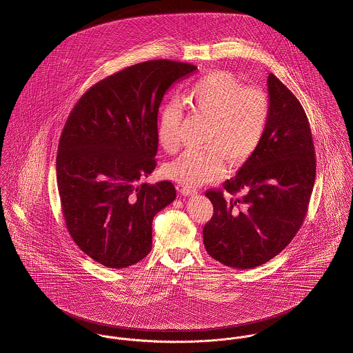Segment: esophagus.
I'll list each match as a JSON object with an SVG mask.
<instances>
[{"mask_svg": "<svg viewBox=\"0 0 353 353\" xmlns=\"http://www.w3.org/2000/svg\"><path fill=\"white\" fill-rule=\"evenodd\" d=\"M179 190H180V193H181V194H184V196H192V194H194V193H196V190H190V188H185V187H181Z\"/></svg>", "mask_w": 353, "mask_h": 353, "instance_id": "1", "label": "esophagus"}]
</instances>
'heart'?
Returning a JSON list of instances; mask_svg holds the SVG:
<instances>
[{
	"label": "heart",
	"mask_w": 353,
	"mask_h": 353,
	"mask_svg": "<svg viewBox=\"0 0 353 353\" xmlns=\"http://www.w3.org/2000/svg\"><path fill=\"white\" fill-rule=\"evenodd\" d=\"M185 103L196 115L208 118L201 150L190 149L163 169L166 179L185 187L220 180L225 163L242 166L258 150L268 129L270 99L258 87H244L228 71H212L192 83L185 92ZM184 108L169 101L157 119V139L168 153H176L181 145Z\"/></svg>",
	"instance_id": "obj_1"
}]
</instances>
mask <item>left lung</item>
<instances>
[{
    "instance_id": "1",
    "label": "left lung",
    "mask_w": 353,
    "mask_h": 353,
    "mask_svg": "<svg viewBox=\"0 0 353 353\" xmlns=\"http://www.w3.org/2000/svg\"><path fill=\"white\" fill-rule=\"evenodd\" d=\"M270 117L252 157L223 190H207L214 216L204 225L207 252L235 269H254L278 255L299 232L316 180L313 137L294 94L270 74Z\"/></svg>"
}]
</instances>
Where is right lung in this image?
I'll use <instances>...</instances> for the list:
<instances>
[{
  "label": "right lung",
  "instance_id": "obj_1",
  "mask_svg": "<svg viewBox=\"0 0 353 353\" xmlns=\"http://www.w3.org/2000/svg\"><path fill=\"white\" fill-rule=\"evenodd\" d=\"M196 65L150 60L94 84L59 142L56 180L67 230L95 262L123 269L152 250L153 217L176 199L170 181L141 184L156 168L165 92Z\"/></svg>",
  "mask_w": 353,
  "mask_h": 353
}]
</instances>
